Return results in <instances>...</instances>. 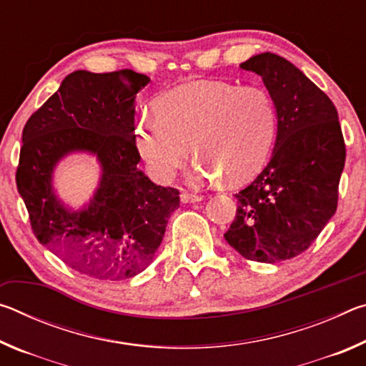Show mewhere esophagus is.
Masks as SVG:
<instances>
[{
	"mask_svg": "<svg viewBox=\"0 0 366 366\" xmlns=\"http://www.w3.org/2000/svg\"><path fill=\"white\" fill-rule=\"evenodd\" d=\"M202 200H203L202 195L189 194V192H182V194H181V202L182 203H195V202H202Z\"/></svg>",
	"mask_w": 366,
	"mask_h": 366,
	"instance_id": "esophagus-1",
	"label": "esophagus"
}]
</instances>
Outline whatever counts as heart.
<instances>
[{"mask_svg": "<svg viewBox=\"0 0 366 366\" xmlns=\"http://www.w3.org/2000/svg\"><path fill=\"white\" fill-rule=\"evenodd\" d=\"M276 107L259 86L198 80L159 98L157 113L140 114L134 144L150 176L168 184L192 150L200 157L192 181L229 184L252 179L263 168L274 142Z\"/></svg>", "mask_w": 366, "mask_h": 366, "instance_id": "heart-1", "label": "heart"}]
</instances>
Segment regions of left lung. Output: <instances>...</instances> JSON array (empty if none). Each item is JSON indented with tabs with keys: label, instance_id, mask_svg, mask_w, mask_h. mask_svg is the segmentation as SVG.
Segmentation results:
<instances>
[{
	"label": "left lung",
	"instance_id": "8db88e82",
	"mask_svg": "<svg viewBox=\"0 0 366 366\" xmlns=\"http://www.w3.org/2000/svg\"><path fill=\"white\" fill-rule=\"evenodd\" d=\"M240 69L262 77L277 131L269 163L235 194L237 213L224 239L247 259L277 263L305 252L336 213L344 137L332 102L287 59L266 51Z\"/></svg>",
	"mask_w": 366,
	"mask_h": 366
}]
</instances>
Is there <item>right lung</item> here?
Wrapping results in <instances>:
<instances>
[{
    "label": "right lung",
    "instance_id": "1",
    "mask_svg": "<svg viewBox=\"0 0 366 366\" xmlns=\"http://www.w3.org/2000/svg\"><path fill=\"white\" fill-rule=\"evenodd\" d=\"M150 79L134 71H76L29 117L16 182L35 237L82 274L102 281L137 276L153 262L179 190L139 169L135 97ZM95 156L99 185L84 207H67L54 190L59 160Z\"/></svg>",
    "mask_w": 366,
    "mask_h": 366
}]
</instances>
